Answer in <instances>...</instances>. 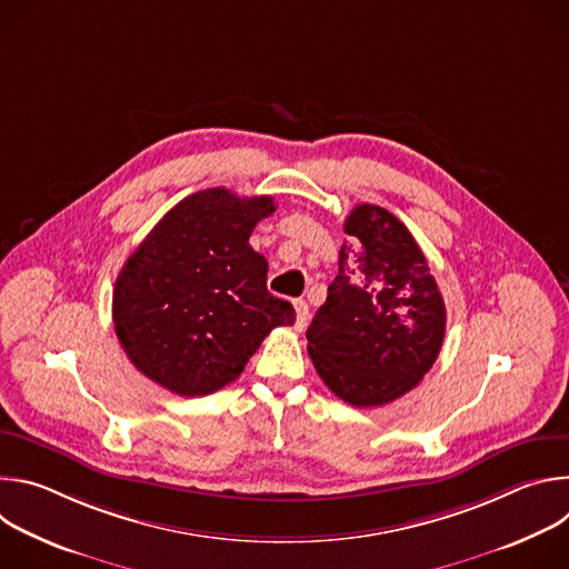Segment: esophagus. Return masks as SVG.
Segmentation results:
<instances>
[{
  "label": "esophagus",
  "mask_w": 569,
  "mask_h": 569,
  "mask_svg": "<svg viewBox=\"0 0 569 569\" xmlns=\"http://www.w3.org/2000/svg\"><path fill=\"white\" fill-rule=\"evenodd\" d=\"M292 306H295V312H297L295 329H297V331H303V327H306V319H308V303H306L303 299H295V301H292Z\"/></svg>",
  "instance_id": "obj_1"
}]
</instances>
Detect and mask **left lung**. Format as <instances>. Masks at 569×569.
<instances>
[{
  "instance_id": "left-lung-1",
  "label": "left lung",
  "mask_w": 569,
  "mask_h": 569,
  "mask_svg": "<svg viewBox=\"0 0 569 569\" xmlns=\"http://www.w3.org/2000/svg\"><path fill=\"white\" fill-rule=\"evenodd\" d=\"M338 277L306 331L327 387L356 408L415 389L446 336V303L419 242L393 213L358 204L347 222Z\"/></svg>"
}]
</instances>
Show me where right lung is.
<instances>
[{
  "label": "right lung",
  "instance_id": "1",
  "mask_svg": "<svg viewBox=\"0 0 569 569\" xmlns=\"http://www.w3.org/2000/svg\"><path fill=\"white\" fill-rule=\"evenodd\" d=\"M270 196L224 187L178 202L121 268L112 319L130 362L178 396H207L246 369L295 308L268 292V261L252 250Z\"/></svg>",
  "mask_w": 569,
  "mask_h": 569
}]
</instances>
